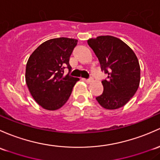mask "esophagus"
<instances>
[{
	"label": "esophagus",
	"instance_id": "obj_1",
	"mask_svg": "<svg viewBox=\"0 0 160 160\" xmlns=\"http://www.w3.org/2000/svg\"><path fill=\"white\" fill-rule=\"evenodd\" d=\"M84 80L87 82V83H90V82L93 80V78H92V77H90V78H88V79H84Z\"/></svg>",
	"mask_w": 160,
	"mask_h": 160
}]
</instances>
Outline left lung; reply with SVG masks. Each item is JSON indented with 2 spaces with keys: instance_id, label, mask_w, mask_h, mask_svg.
<instances>
[{
  "instance_id": "left-lung-1",
  "label": "left lung",
  "mask_w": 160,
  "mask_h": 160,
  "mask_svg": "<svg viewBox=\"0 0 160 160\" xmlns=\"http://www.w3.org/2000/svg\"><path fill=\"white\" fill-rule=\"evenodd\" d=\"M107 75L102 80L103 92L96 97L103 108L115 110L127 103L137 92L140 67L135 53L123 41L112 36H100L87 40Z\"/></svg>"
}]
</instances>
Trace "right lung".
Returning a JSON list of instances; mask_svg holds the SVG:
<instances>
[{
  "label": "right lung",
  "instance_id": "obj_1",
  "mask_svg": "<svg viewBox=\"0 0 160 160\" xmlns=\"http://www.w3.org/2000/svg\"><path fill=\"white\" fill-rule=\"evenodd\" d=\"M77 40L59 38L47 40L32 53L26 66L25 79L29 91L43 108L56 110L68 100L80 79L70 75V57ZM69 70L67 75L64 70Z\"/></svg>",
  "mask_w": 160,
  "mask_h": 160
}]
</instances>
